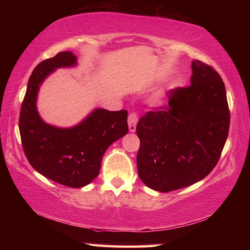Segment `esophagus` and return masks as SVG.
Here are the masks:
<instances>
[{
    "label": "esophagus",
    "mask_w": 250,
    "mask_h": 250,
    "mask_svg": "<svg viewBox=\"0 0 250 250\" xmlns=\"http://www.w3.org/2000/svg\"><path fill=\"white\" fill-rule=\"evenodd\" d=\"M138 120H139L138 113L137 112H131L129 117H128V125H129L130 132H134V131H135V126H137Z\"/></svg>",
    "instance_id": "34e87169"
}]
</instances>
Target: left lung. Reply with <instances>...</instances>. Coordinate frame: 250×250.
<instances>
[{
    "instance_id": "obj_1",
    "label": "left lung",
    "mask_w": 250,
    "mask_h": 250,
    "mask_svg": "<svg viewBox=\"0 0 250 250\" xmlns=\"http://www.w3.org/2000/svg\"><path fill=\"white\" fill-rule=\"evenodd\" d=\"M191 84L167 94L137 125L138 174L147 188L172 192L201 181L216 167L229 131L225 84L213 67L192 64Z\"/></svg>"
}]
</instances>
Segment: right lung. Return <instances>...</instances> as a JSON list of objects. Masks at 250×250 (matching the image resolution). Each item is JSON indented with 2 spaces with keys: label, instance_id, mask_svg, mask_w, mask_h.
Returning a JSON list of instances; mask_svg holds the SVG:
<instances>
[{
  "label": "right lung",
  "instance_id": "add662e5",
  "mask_svg": "<svg viewBox=\"0 0 250 250\" xmlns=\"http://www.w3.org/2000/svg\"><path fill=\"white\" fill-rule=\"evenodd\" d=\"M76 64L70 52H61L35 67L21 107L19 128L24 153L35 170L68 188H83L98 176L105 150L128 132V111L96 109L70 129L46 125L36 109L40 84L53 70Z\"/></svg>",
  "mask_w": 250,
  "mask_h": 250
}]
</instances>
